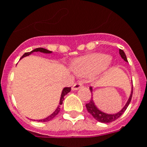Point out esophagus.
Wrapping results in <instances>:
<instances>
[{
	"label": "esophagus",
	"instance_id": "1",
	"mask_svg": "<svg viewBox=\"0 0 147 147\" xmlns=\"http://www.w3.org/2000/svg\"><path fill=\"white\" fill-rule=\"evenodd\" d=\"M82 87H83L82 83L77 82V83H75V84L72 85V87H71V89L73 90V91H75V90L79 89V88H82Z\"/></svg>",
	"mask_w": 147,
	"mask_h": 147
}]
</instances>
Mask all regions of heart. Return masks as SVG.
<instances>
[{"instance_id":"1","label":"heart","mask_w":147,"mask_h":147,"mask_svg":"<svg viewBox=\"0 0 147 147\" xmlns=\"http://www.w3.org/2000/svg\"><path fill=\"white\" fill-rule=\"evenodd\" d=\"M110 57L101 53H93L79 58L74 62L73 70L78 76L86 77L107 69Z\"/></svg>"}]
</instances>
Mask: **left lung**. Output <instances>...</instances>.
I'll return each mask as SVG.
<instances>
[{
  "mask_svg": "<svg viewBox=\"0 0 147 147\" xmlns=\"http://www.w3.org/2000/svg\"><path fill=\"white\" fill-rule=\"evenodd\" d=\"M119 53H120L121 58H122L125 62H128L125 53H124V52H123L122 49H119ZM89 88L90 90H91V92H92V88L90 87ZM132 95L133 88L130 98L128 99L127 102V104L125 105V106L123 107V109L121 110V111H119L118 113H117V114H106V113H104V112L102 111H100V110H98V108H97L96 106L94 105V101H93V100H92V98L90 100L89 102L85 105V106H86V108H87L88 113H90V114H92V117H93L95 120H97V121H99V122H101V123H110V122H112V121H114L115 120H117V119L118 118V117H120L124 113L126 109L127 108L128 105H130V100H131V98H132Z\"/></svg>",
  "mask_w": 147,
  "mask_h": 147,
  "instance_id": "left-lung-1",
  "label": "left lung"
}]
</instances>
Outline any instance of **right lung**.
<instances>
[{
    "instance_id": "1",
    "label": "right lung",
    "mask_w": 147,
    "mask_h": 147,
    "mask_svg": "<svg viewBox=\"0 0 147 147\" xmlns=\"http://www.w3.org/2000/svg\"><path fill=\"white\" fill-rule=\"evenodd\" d=\"M33 52H40V53H52L51 51L47 50V49H43V48H36V49H33V51H31V52H30V53H24V55H23V56L21 57V59H22V58L25 57V56H26V55H30L31 53H33ZM70 91H71V88H70V87H66V88H63V90H62V94H61V98H60L59 105H62V101H63V100H64L65 95H66V94H68V93H69ZM59 107H60V105H59L55 111L53 112V114H51V115H49V117H47V118L42 119V120H39L38 121H40V122H47V121H51L52 119L54 118V117H55L58 114H59V112L60 111Z\"/></svg>"
}]
</instances>
